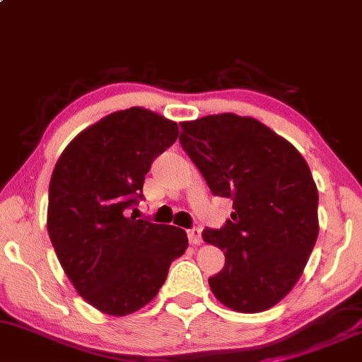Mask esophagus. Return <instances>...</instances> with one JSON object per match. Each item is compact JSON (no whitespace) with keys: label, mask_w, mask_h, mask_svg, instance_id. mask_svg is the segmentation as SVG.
<instances>
[{"label":"esophagus","mask_w":362,"mask_h":362,"mask_svg":"<svg viewBox=\"0 0 362 362\" xmlns=\"http://www.w3.org/2000/svg\"><path fill=\"white\" fill-rule=\"evenodd\" d=\"M187 234H189V239H190V245L194 246H199L200 243H202V230L199 228H192L187 230Z\"/></svg>","instance_id":"34e87169"}]
</instances>
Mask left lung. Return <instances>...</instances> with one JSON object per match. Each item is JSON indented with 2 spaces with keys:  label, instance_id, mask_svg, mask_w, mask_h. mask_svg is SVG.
I'll return each instance as SVG.
<instances>
[{
  "label": "left lung",
  "instance_id": "1",
  "mask_svg": "<svg viewBox=\"0 0 362 362\" xmlns=\"http://www.w3.org/2000/svg\"><path fill=\"white\" fill-rule=\"evenodd\" d=\"M180 143L209 189L233 199L224 228L204 229L226 264L209 278L230 310L275 307L297 285L319 236V192L288 139L250 116L211 115L180 123Z\"/></svg>",
  "mask_w": 362,
  "mask_h": 362
}]
</instances>
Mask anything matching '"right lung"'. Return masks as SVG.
Wrapping results in <instances>:
<instances>
[{
    "mask_svg": "<svg viewBox=\"0 0 362 362\" xmlns=\"http://www.w3.org/2000/svg\"><path fill=\"white\" fill-rule=\"evenodd\" d=\"M177 138L175 121L134 106L90 124L57 160L47 229L74 288L99 312L123 317L150 303L189 246L184 229L126 216Z\"/></svg>",
    "mask_w": 362,
    "mask_h": 362,
    "instance_id": "obj_1",
    "label": "right lung"
}]
</instances>
